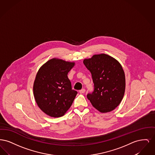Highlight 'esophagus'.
I'll return each mask as SVG.
<instances>
[{
  "label": "esophagus",
  "instance_id": "esophagus-1",
  "mask_svg": "<svg viewBox=\"0 0 155 155\" xmlns=\"http://www.w3.org/2000/svg\"><path fill=\"white\" fill-rule=\"evenodd\" d=\"M85 92V89H82L80 91V93H81V94H84Z\"/></svg>",
  "mask_w": 155,
  "mask_h": 155
}]
</instances>
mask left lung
<instances>
[{
	"mask_svg": "<svg viewBox=\"0 0 155 155\" xmlns=\"http://www.w3.org/2000/svg\"><path fill=\"white\" fill-rule=\"evenodd\" d=\"M83 63L92 74L94 91L87 97L101 113L114 110L125 92V73L121 64L110 56L101 53L85 59Z\"/></svg>",
	"mask_w": 155,
	"mask_h": 155,
	"instance_id": "left-lung-1",
	"label": "left lung"
}]
</instances>
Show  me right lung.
<instances>
[{"label": "right lung", "instance_id": "obj_1", "mask_svg": "<svg viewBox=\"0 0 155 155\" xmlns=\"http://www.w3.org/2000/svg\"><path fill=\"white\" fill-rule=\"evenodd\" d=\"M74 65L75 62L53 58L37 72L33 85L35 100L40 109L52 117L64 116L77 94L67 77Z\"/></svg>", "mask_w": 155, "mask_h": 155}]
</instances>
